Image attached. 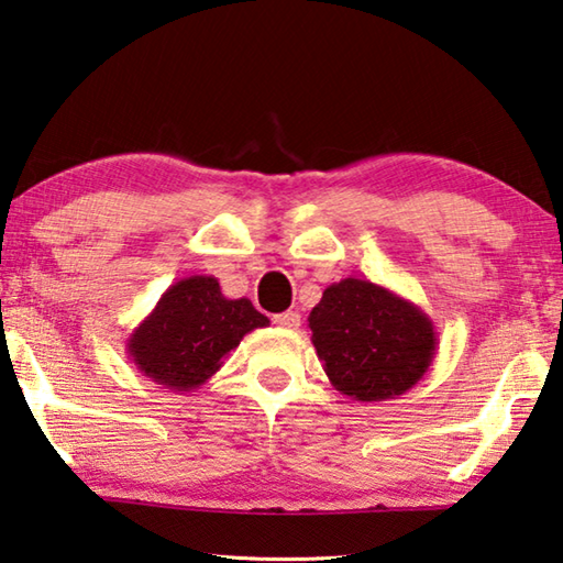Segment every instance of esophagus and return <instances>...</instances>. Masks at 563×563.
<instances>
[{
    "instance_id": "34e87169",
    "label": "esophagus",
    "mask_w": 563,
    "mask_h": 563,
    "mask_svg": "<svg viewBox=\"0 0 563 563\" xmlns=\"http://www.w3.org/2000/svg\"><path fill=\"white\" fill-rule=\"evenodd\" d=\"M273 322L278 324V327H283V330H298V327H300V312H295V310L278 312V314H273Z\"/></svg>"
}]
</instances>
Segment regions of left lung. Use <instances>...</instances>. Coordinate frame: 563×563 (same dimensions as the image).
<instances>
[{"instance_id": "obj_1", "label": "left lung", "mask_w": 563, "mask_h": 563, "mask_svg": "<svg viewBox=\"0 0 563 563\" xmlns=\"http://www.w3.org/2000/svg\"><path fill=\"white\" fill-rule=\"evenodd\" d=\"M308 322L327 379L362 404L406 394L423 379L435 356L438 332L431 317L372 280L332 283Z\"/></svg>"}]
</instances>
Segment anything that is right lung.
I'll list each match as a JSON object with an SVG mask.
<instances>
[{
	"mask_svg": "<svg viewBox=\"0 0 563 563\" xmlns=\"http://www.w3.org/2000/svg\"><path fill=\"white\" fill-rule=\"evenodd\" d=\"M271 320L249 298L229 300L213 275H189L162 292L155 310L128 336L142 376L172 391H194L217 374L243 336Z\"/></svg>",
	"mask_w": 563,
	"mask_h": 563,
	"instance_id": "1",
	"label": "right lung"
}]
</instances>
